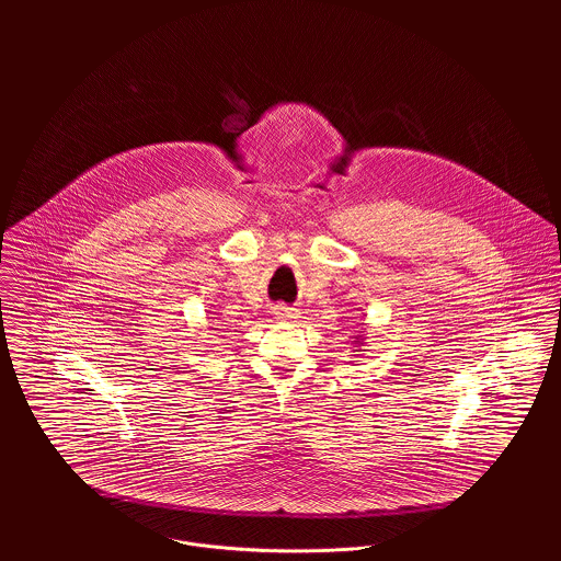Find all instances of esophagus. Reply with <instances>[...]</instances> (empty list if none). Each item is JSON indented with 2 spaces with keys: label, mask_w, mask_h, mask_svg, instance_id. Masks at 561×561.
<instances>
[{
  "label": "esophagus",
  "mask_w": 561,
  "mask_h": 561,
  "mask_svg": "<svg viewBox=\"0 0 561 561\" xmlns=\"http://www.w3.org/2000/svg\"><path fill=\"white\" fill-rule=\"evenodd\" d=\"M274 316H276V320L280 321L296 320L298 311L296 309H287V307H274Z\"/></svg>",
  "instance_id": "obj_1"
}]
</instances>
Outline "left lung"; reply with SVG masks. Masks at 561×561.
<instances>
[{
  "instance_id": "obj_1",
  "label": "left lung",
  "mask_w": 561,
  "mask_h": 561,
  "mask_svg": "<svg viewBox=\"0 0 561 561\" xmlns=\"http://www.w3.org/2000/svg\"><path fill=\"white\" fill-rule=\"evenodd\" d=\"M352 343H354V347H356L354 352H365V350H360V347H363V336H360V334H356Z\"/></svg>"
}]
</instances>
